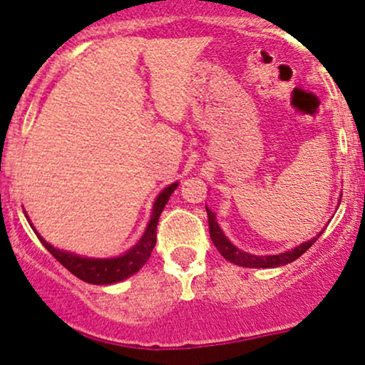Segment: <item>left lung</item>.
<instances>
[{"label": "left lung", "mask_w": 365, "mask_h": 365, "mask_svg": "<svg viewBox=\"0 0 365 365\" xmlns=\"http://www.w3.org/2000/svg\"><path fill=\"white\" fill-rule=\"evenodd\" d=\"M207 211V222H210V235H211V241L216 246V250L220 251V255L223 258L228 259L230 263L239 267H247V268H275V267H282L287 265V263L294 262L296 258H299L305 251H308V247H312L317 239L320 237V234L315 235L314 239L310 241L299 244L296 246L294 250L286 251V253H280V255H270V256H256V255H250L246 251H241L239 247H235L234 244L227 239V235L223 234L222 228H220L218 223H216V216L210 207H206Z\"/></svg>", "instance_id": "8db88e82"}]
</instances>
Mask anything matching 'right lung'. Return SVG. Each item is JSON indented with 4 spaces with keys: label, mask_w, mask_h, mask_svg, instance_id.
<instances>
[{
    "label": "right lung",
    "mask_w": 365,
    "mask_h": 365,
    "mask_svg": "<svg viewBox=\"0 0 365 365\" xmlns=\"http://www.w3.org/2000/svg\"><path fill=\"white\" fill-rule=\"evenodd\" d=\"M176 187H178V183H171L170 187H166L155 197L150 222L145 228V234L142 235V239L131 250H128L126 253L118 256V258H86V256L67 253V251L57 250L50 242H46L38 232L36 234H38L43 246L78 279L90 284H100V286H103V284H115L119 280H124L130 277V275L137 274L140 268L145 265L147 259L150 258L152 250L155 246V237H158L155 230H158L159 216H161L168 199L173 194Z\"/></svg>",
    "instance_id": "1"
}]
</instances>
